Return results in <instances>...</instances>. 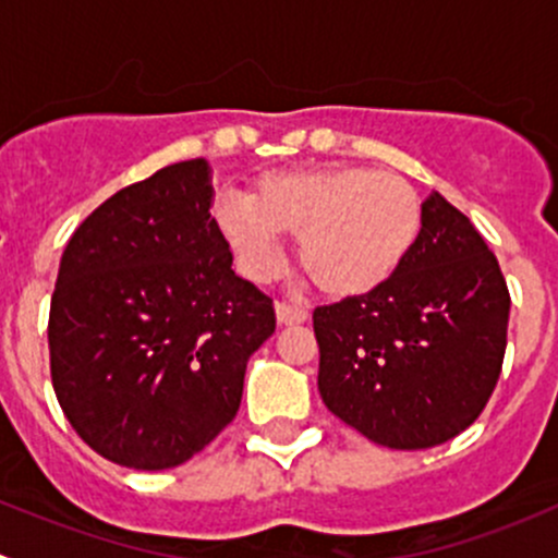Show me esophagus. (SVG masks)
I'll list each match as a JSON object with an SVG mask.
<instances>
[{
    "mask_svg": "<svg viewBox=\"0 0 558 558\" xmlns=\"http://www.w3.org/2000/svg\"><path fill=\"white\" fill-rule=\"evenodd\" d=\"M275 315H278V324L291 326V324H305L307 311L300 305H289V302H278L275 305Z\"/></svg>",
    "mask_w": 558,
    "mask_h": 558,
    "instance_id": "esophagus-1",
    "label": "esophagus"
}]
</instances>
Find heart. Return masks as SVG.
<instances>
[{
	"label": "heart",
	"mask_w": 558,
	"mask_h": 558,
	"mask_svg": "<svg viewBox=\"0 0 558 558\" xmlns=\"http://www.w3.org/2000/svg\"><path fill=\"white\" fill-rule=\"evenodd\" d=\"M240 269L267 283L283 267L280 234L324 294L364 296L386 286L421 234V196L402 174L364 167L296 170L262 180L251 199L213 207Z\"/></svg>",
	"instance_id": "heart-1"
}]
</instances>
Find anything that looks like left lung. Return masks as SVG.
I'll return each instance as SVG.
<instances>
[{
	"instance_id": "obj_1",
	"label": "left lung",
	"mask_w": 558,
	"mask_h": 558,
	"mask_svg": "<svg viewBox=\"0 0 558 558\" xmlns=\"http://www.w3.org/2000/svg\"><path fill=\"white\" fill-rule=\"evenodd\" d=\"M508 315L497 256L470 218L432 191L399 272L373 294L315 307L320 399L378 446L448 442L497 386Z\"/></svg>"
}]
</instances>
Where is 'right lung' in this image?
I'll use <instances>...</instances> for the list:
<instances>
[{
	"label": "right lung",
	"instance_id": "obj_1",
	"mask_svg": "<svg viewBox=\"0 0 558 558\" xmlns=\"http://www.w3.org/2000/svg\"><path fill=\"white\" fill-rule=\"evenodd\" d=\"M205 159L102 202L70 238L50 300L53 391L105 459L170 470L238 415L247 359L275 331L210 218Z\"/></svg>",
	"mask_w": 558,
	"mask_h": 558
}]
</instances>
